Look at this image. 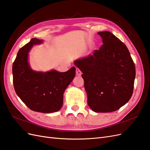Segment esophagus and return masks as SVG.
<instances>
[{"label":"esophagus","mask_w":150,"mask_h":150,"mask_svg":"<svg viewBox=\"0 0 150 150\" xmlns=\"http://www.w3.org/2000/svg\"><path fill=\"white\" fill-rule=\"evenodd\" d=\"M76 75L77 76H81V75H82V72L79 68H76Z\"/></svg>","instance_id":"1"}]
</instances>
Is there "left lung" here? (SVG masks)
<instances>
[{"mask_svg": "<svg viewBox=\"0 0 150 150\" xmlns=\"http://www.w3.org/2000/svg\"><path fill=\"white\" fill-rule=\"evenodd\" d=\"M99 50L74 63L83 73L87 104L96 112L117 110L129 100L136 76L133 60L126 46L109 31L99 32Z\"/></svg>", "mask_w": 150, "mask_h": 150, "instance_id": "obj_1", "label": "left lung"}]
</instances>
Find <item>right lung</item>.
<instances>
[{
	"label": "right lung",
	"mask_w": 150,
	"mask_h": 150,
	"mask_svg": "<svg viewBox=\"0 0 150 150\" xmlns=\"http://www.w3.org/2000/svg\"><path fill=\"white\" fill-rule=\"evenodd\" d=\"M42 40L33 38L21 48L12 65L13 84L17 95L32 110L42 113L57 112L62 108L63 93L75 75V67L66 72L35 71L28 63L33 45Z\"/></svg>",
	"instance_id": "add662e5"
}]
</instances>
